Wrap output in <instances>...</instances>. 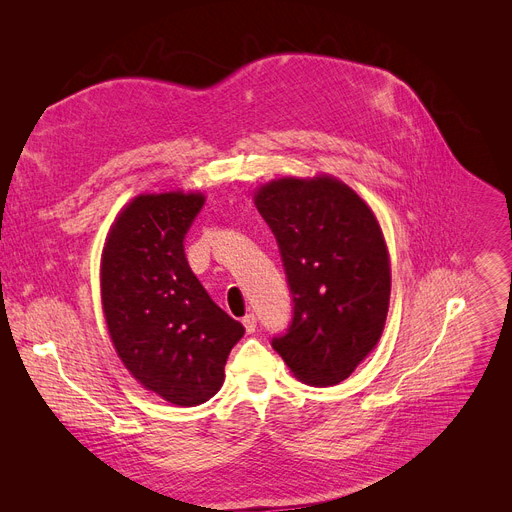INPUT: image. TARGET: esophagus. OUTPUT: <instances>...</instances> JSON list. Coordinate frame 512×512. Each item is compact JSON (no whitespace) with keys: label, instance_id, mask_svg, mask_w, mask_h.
<instances>
[{"label":"esophagus","instance_id":"1","mask_svg":"<svg viewBox=\"0 0 512 512\" xmlns=\"http://www.w3.org/2000/svg\"><path fill=\"white\" fill-rule=\"evenodd\" d=\"M242 326H245L247 334H253V332H255V328H257V317H255L253 313L245 315V317H242Z\"/></svg>","mask_w":512,"mask_h":512}]
</instances>
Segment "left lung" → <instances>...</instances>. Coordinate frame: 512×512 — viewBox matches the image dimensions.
I'll use <instances>...</instances> for the list:
<instances>
[{
    "label": "left lung",
    "instance_id": "8db88e82",
    "mask_svg": "<svg viewBox=\"0 0 512 512\" xmlns=\"http://www.w3.org/2000/svg\"><path fill=\"white\" fill-rule=\"evenodd\" d=\"M253 201L276 234L294 299L288 334L272 346L301 382L340 384L386 326L392 270L382 226L332 174L274 178Z\"/></svg>",
    "mask_w": 512,
    "mask_h": 512
}]
</instances>
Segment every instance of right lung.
Returning <instances> with one entry per match:
<instances>
[{
  "mask_svg": "<svg viewBox=\"0 0 512 512\" xmlns=\"http://www.w3.org/2000/svg\"><path fill=\"white\" fill-rule=\"evenodd\" d=\"M205 203L199 191L141 193L105 236L99 284L107 334L126 371L176 407H197L224 384L245 334L215 305L184 257V234Z\"/></svg>",
  "mask_w": 512,
  "mask_h": 512,
  "instance_id": "obj_1",
  "label": "right lung"
}]
</instances>
